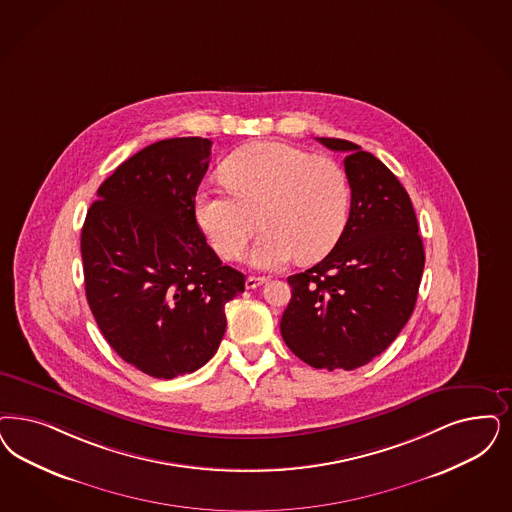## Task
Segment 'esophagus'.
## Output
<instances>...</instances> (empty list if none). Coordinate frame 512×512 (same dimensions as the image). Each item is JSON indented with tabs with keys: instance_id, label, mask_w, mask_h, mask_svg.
Returning a JSON list of instances; mask_svg holds the SVG:
<instances>
[{
	"instance_id": "obj_1",
	"label": "esophagus",
	"mask_w": 512,
	"mask_h": 512,
	"mask_svg": "<svg viewBox=\"0 0 512 512\" xmlns=\"http://www.w3.org/2000/svg\"><path fill=\"white\" fill-rule=\"evenodd\" d=\"M266 282V278H257V276H249L246 280L247 289H257L259 285H263Z\"/></svg>"
}]
</instances>
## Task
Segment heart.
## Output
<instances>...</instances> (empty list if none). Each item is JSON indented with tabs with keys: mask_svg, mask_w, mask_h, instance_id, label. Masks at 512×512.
<instances>
[{
	"mask_svg": "<svg viewBox=\"0 0 512 512\" xmlns=\"http://www.w3.org/2000/svg\"><path fill=\"white\" fill-rule=\"evenodd\" d=\"M229 191L202 187L194 215L215 251L234 259L249 238L265 227L247 261L280 268L289 259H323L350 219L352 191L342 166L327 157L278 143L259 141L234 151L221 166Z\"/></svg>",
	"mask_w": 512,
	"mask_h": 512,
	"instance_id": "b5f03b06",
	"label": "heart"
}]
</instances>
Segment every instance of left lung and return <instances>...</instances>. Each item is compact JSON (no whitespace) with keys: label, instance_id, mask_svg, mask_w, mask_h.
<instances>
[{"label":"left lung","instance_id":"obj_1","mask_svg":"<svg viewBox=\"0 0 512 512\" xmlns=\"http://www.w3.org/2000/svg\"><path fill=\"white\" fill-rule=\"evenodd\" d=\"M318 140L348 153L350 219L321 263L287 278L280 331L310 367L353 371L384 352L412 316L425 253L410 196L388 166L352 141Z\"/></svg>","mask_w":512,"mask_h":512}]
</instances>
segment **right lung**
I'll return each mask as SVG.
<instances>
[{
  "label": "right lung",
  "mask_w": 512,
  "mask_h": 512,
  "mask_svg": "<svg viewBox=\"0 0 512 512\" xmlns=\"http://www.w3.org/2000/svg\"><path fill=\"white\" fill-rule=\"evenodd\" d=\"M210 149L206 138L147 145L100 185L81 232L92 316L109 346L153 378L206 365L227 329L225 304L246 289L196 223Z\"/></svg>",
  "instance_id": "add662e5"
}]
</instances>
